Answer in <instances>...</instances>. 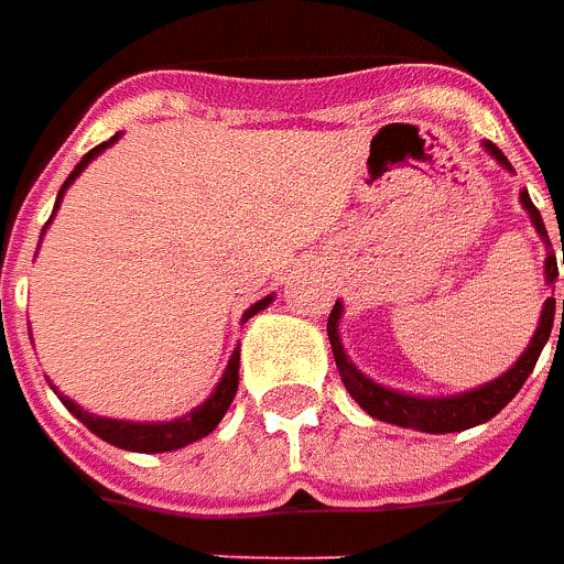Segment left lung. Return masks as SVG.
Listing matches in <instances>:
<instances>
[{
	"mask_svg": "<svg viewBox=\"0 0 564 564\" xmlns=\"http://www.w3.org/2000/svg\"><path fill=\"white\" fill-rule=\"evenodd\" d=\"M484 150L502 169H509L511 163L502 156V150L496 143L484 141ZM521 206L528 209L536 235L543 238L546 245V285L555 289V279H558V263H555V253L550 250V235H546V226H543V216L540 209L533 206L531 194L521 191ZM562 253H564V238H562ZM345 314L341 301H336L333 314H329V323H326V333H329V345H333V355H336L338 377L345 382V389L351 392V399L358 401L360 408L377 417L382 423H395V426H408V430H421V433H462V430H470V426H480V423L492 421L506 404H509L518 389L528 382V377L536 367V358L540 351L546 348L550 341V333H553V319H558L562 314V329H564V301L555 304V297H546L543 311H540V323H536V333L528 341L524 355L511 364L509 370L502 377L489 379L477 389H467V392H458V395H411V392H399V389H389L377 379H370L367 373H360L358 367L351 364V358L345 355V345L338 338V319Z\"/></svg>",
	"mask_w": 564,
	"mask_h": 564,
	"instance_id": "1",
	"label": "left lung"
}]
</instances>
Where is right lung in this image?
Segmentation results:
<instances>
[{
    "label": "right lung",
    "mask_w": 564,
    "mask_h": 564,
    "mask_svg": "<svg viewBox=\"0 0 564 564\" xmlns=\"http://www.w3.org/2000/svg\"><path fill=\"white\" fill-rule=\"evenodd\" d=\"M121 134H116V138H109V141H102L99 147H94L87 156H80V163L75 165V172L65 178V185H62V191H58V197H55V206L53 213L58 209V204H62V197H65V191L72 187V182H75L77 175L87 169V165L97 160L102 150H109L112 143L119 141ZM50 223H53V216H50ZM50 223L43 226V231L50 228ZM272 304V294H267V297H260L257 304H250L248 311H245V316H241V323L245 319H250L253 314H260L263 307H270ZM238 360H241V355L238 351H231V358H228V367L226 373H223V379L216 382V389L209 392L204 399V404H197L194 411H187L185 417H175V421H116V417H99V414H90V411H84L77 401H72L68 395H62L58 389H55V395L62 399V404L75 414L77 421L84 423L90 433H97L99 440H106V443L119 445V448H128V452H147V455H156V452H175V448H185V445L197 443V440H204V436H209L216 426H219V421L226 417L228 404H231V399H235V392H238Z\"/></svg>",
    "instance_id": "1"
}]
</instances>
